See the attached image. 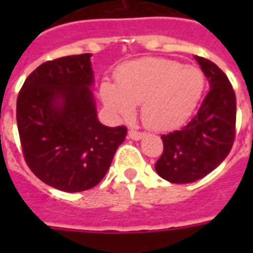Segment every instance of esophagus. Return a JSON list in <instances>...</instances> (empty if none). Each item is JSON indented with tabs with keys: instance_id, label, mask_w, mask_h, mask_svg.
<instances>
[{
	"instance_id": "1",
	"label": "esophagus",
	"mask_w": 253,
	"mask_h": 253,
	"mask_svg": "<svg viewBox=\"0 0 253 253\" xmlns=\"http://www.w3.org/2000/svg\"><path fill=\"white\" fill-rule=\"evenodd\" d=\"M143 136H144V134H143V132H139V131L136 130L128 131V138L132 139V140H140Z\"/></svg>"
}]
</instances>
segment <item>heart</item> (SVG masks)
<instances>
[{
    "mask_svg": "<svg viewBox=\"0 0 253 253\" xmlns=\"http://www.w3.org/2000/svg\"><path fill=\"white\" fill-rule=\"evenodd\" d=\"M205 77L196 67L168 59H142L119 67L115 85L105 81L103 105L117 117L130 118L142 103V119L154 130L181 126L193 114L204 91Z\"/></svg>",
    "mask_w": 253,
    "mask_h": 253,
    "instance_id": "heart-1",
    "label": "heart"
}]
</instances>
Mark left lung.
<instances>
[{"mask_svg":"<svg viewBox=\"0 0 253 253\" xmlns=\"http://www.w3.org/2000/svg\"><path fill=\"white\" fill-rule=\"evenodd\" d=\"M210 90L197 115L182 128L162 135L164 151L155 169L173 184H189L214 170L231 151L236 98L227 76L212 61L194 56Z\"/></svg>","mask_w":253,"mask_h":253,"instance_id":"8db88e82","label":"left lung"}]
</instances>
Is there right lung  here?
I'll return each instance as SVG.
<instances>
[{"instance_id": "right-lung-1", "label": "right lung", "mask_w": 253, "mask_h": 253, "mask_svg": "<svg viewBox=\"0 0 253 253\" xmlns=\"http://www.w3.org/2000/svg\"><path fill=\"white\" fill-rule=\"evenodd\" d=\"M90 57L83 53L45 61L26 79L17 99L26 163L38 178L63 192L98 184L127 134L126 127L98 121Z\"/></svg>"}]
</instances>
